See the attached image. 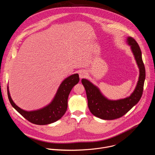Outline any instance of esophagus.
Returning a JSON list of instances; mask_svg holds the SVG:
<instances>
[{"instance_id":"esophagus-1","label":"esophagus","mask_w":155,"mask_h":155,"mask_svg":"<svg viewBox=\"0 0 155 155\" xmlns=\"http://www.w3.org/2000/svg\"><path fill=\"white\" fill-rule=\"evenodd\" d=\"M79 76H80V79L83 78H84L86 76V72L85 71H81L79 73Z\"/></svg>"}]
</instances>
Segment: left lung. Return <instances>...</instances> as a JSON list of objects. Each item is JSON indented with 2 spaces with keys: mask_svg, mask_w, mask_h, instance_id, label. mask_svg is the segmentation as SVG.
<instances>
[{
  "mask_svg": "<svg viewBox=\"0 0 155 155\" xmlns=\"http://www.w3.org/2000/svg\"><path fill=\"white\" fill-rule=\"evenodd\" d=\"M127 43L130 46L140 70L139 81L134 92L129 97L118 101H110L105 98L98 88L86 79H82L87 99V105L94 116L102 119L111 120L124 115L140 101L143 90L145 79V69L142 58V52L137 42L128 37Z\"/></svg>",
  "mask_w": 155,
  "mask_h": 155,
  "instance_id": "obj_1",
  "label": "left lung"
}]
</instances>
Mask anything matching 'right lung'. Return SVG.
<instances>
[{"mask_svg":"<svg viewBox=\"0 0 155 155\" xmlns=\"http://www.w3.org/2000/svg\"><path fill=\"white\" fill-rule=\"evenodd\" d=\"M79 75L77 74L65 78L58 88L51 103L47 107L35 111L27 112L18 107L12 101L8 87H7L8 99L11 105L29 122L38 125L48 124L58 121L65 114L68 108V100L70 92L73 87L79 82Z\"/></svg>","mask_w":155,"mask_h":155,"instance_id":"right-lung-1","label":"right lung"}]
</instances>
